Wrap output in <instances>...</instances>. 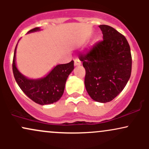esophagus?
<instances>
[{
  "mask_svg": "<svg viewBox=\"0 0 149 149\" xmlns=\"http://www.w3.org/2000/svg\"><path fill=\"white\" fill-rule=\"evenodd\" d=\"M80 65H81V61H80L79 59H76L74 60V66H80Z\"/></svg>",
  "mask_w": 149,
  "mask_h": 149,
  "instance_id": "obj_1",
  "label": "esophagus"
}]
</instances>
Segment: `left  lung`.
<instances>
[{
	"instance_id": "1",
	"label": "left lung",
	"mask_w": 149,
	"mask_h": 149,
	"mask_svg": "<svg viewBox=\"0 0 149 149\" xmlns=\"http://www.w3.org/2000/svg\"><path fill=\"white\" fill-rule=\"evenodd\" d=\"M103 40L87 54H81L86 74L85 85L93 100L107 103L123 91L130 78L132 56L127 39L115 29L99 26Z\"/></svg>"
}]
</instances>
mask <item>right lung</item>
I'll return each instance as SVG.
<instances>
[{
  "label": "right lung",
  "instance_id": "obj_1",
  "mask_svg": "<svg viewBox=\"0 0 149 149\" xmlns=\"http://www.w3.org/2000/svg\"><path fill=\"white\" fill-rule=\"evenodd\" d=\"M40 27H36L30 30L27 33L40 31ZM17 44L13 57V71L15 80L24 93L34 102L40 105L55 103L60 100L64 94L68 76L74 69L73 61L68 64H58L54 66L46 76L42 78H29L22 74L17 67Z\"/></svg>",
  "mask_w": 149,
  "mask_h": 149
}]
</instances>
